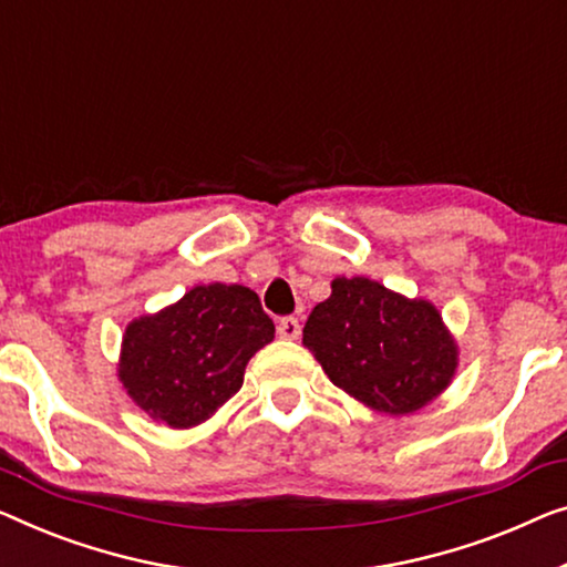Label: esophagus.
<instances>
[{
    "label": "esophagus",
    "instance_id": "esophagus-1",
    "mask_svg": "<svg viewBox=\"0 0 567 567\" xmlns=\"http://www.w3.org/2000/svg\"><path fill=\"white\" fill-rule=\"evenodd\" d=\"M277 333H280V338H287V341H295V338L300 336V320L292 316L280 318V323H277Z\"/></svg>",
    "mask_w": 567,
    "mask_h": 567
}]
</instances>
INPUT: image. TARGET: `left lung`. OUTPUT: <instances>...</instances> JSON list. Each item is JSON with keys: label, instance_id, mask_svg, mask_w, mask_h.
I'll use <instances>...</instances> for the list:
<instances>
[{"label": "left lung", "instance_id": "left-lung-1", "mask_svg": "<svg viewBox=\"0 0 567 567\" xmlns=\"http://www.w3.org/2000/svg\"><path fill=\"white\" fill-rule=\"evenodd\" d=\"M302 343L336 386L386 415L425 408L458 364L441 312L367 277H336L331 298L312 308Z\"/></svg>", "mask_w": 567, "mask_h": 567}]
</instances>
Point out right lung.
I'll return each mask as SVG.
<instances>
[{"mask_svg": "<svg viewBox=\"0 0 567 567\" xmlns=\"http://www.w3.org/2000/svg\"><path fill=\"white\" fill-rule=\"evenodd\" d=\"M272 338L275 323L255 290L198 285L175 306L130 323L120 379L150 417L193 427L241 390L249 359Z\"/></svg>", "mask_w": 567, "mask_h": 567, "instance_id": "1", "label": "right lung"}]
</instances>
